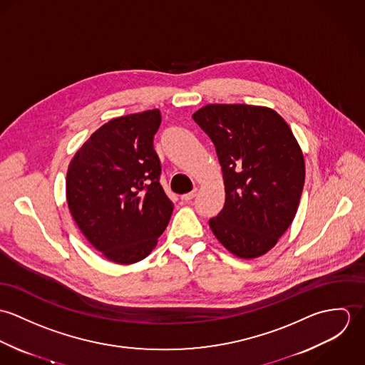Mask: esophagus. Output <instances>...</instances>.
<instances>
[{
  "mask_svg": "<svg viewBox=\"0 0 365 365\" xmlns=\"http://www.w3.org/2000/svg\"><path fill=\"white\" fill-rule=\"evenodd\" d=\"M195 195H197V190H194V191H191V192H188V194L181 195V200H182V201H191Z\"/></svg>",
  "mask_w": 365,
  "mask_h": 365,
  "instance_id": "34e87169",
  "label": "esophagus"
}]
</instances>
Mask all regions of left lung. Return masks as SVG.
I'll return each instance as SVG.
<instances>
[{"label": "left lung", "mask_w": 365, "mask_h": 365, "mask_svg": "<svg viewBox=\"0 0 365 365\" xmlns=\"http://www.w3.org/2000/svg\"><path fill=\"white\" fill-rule=\"evenodd\" d=\"M192 118L215 145L225 184V207L209 226L233 256L257 259L297 215L305 182L302 149L268 106L208 104Z\"/></svg>", "instance_id": "8db88e82"}]
</instances>
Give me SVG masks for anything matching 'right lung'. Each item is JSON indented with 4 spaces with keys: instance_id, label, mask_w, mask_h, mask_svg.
<instances>
[{
    "instance_id": "right-lung-1",
    "label": "right lung",
    "mask_w": 365,
    "mask_h": 365,
    "mask_svg": "<svg viewBox=\"0 0 365 365\" xmlns=\"http://www.w3.org/2000/svg\"><path fill=\"white\" fill-rule=\"evenodd\" d=\"M158 109L113 118L70 160L66 198L70 213L105 259L133 264L148 257L174 205L158 182L153 136Z\"/></svg>"
}]
</instances>
